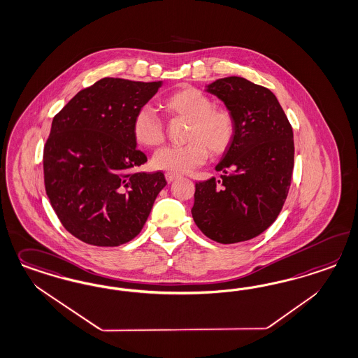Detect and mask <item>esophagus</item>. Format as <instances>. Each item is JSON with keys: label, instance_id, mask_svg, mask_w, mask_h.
<instances>
[{"label": "esophagus", "instance_id": "1", "mask_svg": "<svg viewBox=\"0 0 358 358\" xmlns=\"http://www.w3.org/2000/svg\"><path fill=\"white\" fill-rule=\"evenodd\" d=\"M164 176H166V180L169 182V183H171L173 180H176L178 178H179V175H176V173H164Z\"/></svg>", "mask_w": 358, "mask_h": 358}]
</instances>
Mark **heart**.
Here are the masks:
<instances>
[{
  "mask_svg": "<svg viewBox=\"0 0 358 358\" xmlns=\"http://www.w3.org/2000/svg\"><path fill=\"white\" fill-rule=\"evenodd\" d=\"M167 113L188 121L185 146L163 148L152 155L155 170L185 173L207 161L208 149L220 155L231 146L234 120L231 112L213 106L207 94L195 87H183L163 100ZM131 131L136 142L148 149L159 146L164 139L161 118L150 106H142L133 118Z\"/></svg>",
  "mask_w": 358,
  "mask_h": 358,
  "instance_id": "heart-1",
  "label": "heart"
}]
</instances>
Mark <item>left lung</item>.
<instances>
[{"mask_svg": "<svg viewBox=\"0 0 358 358\" xmlns=\"http://www.w3.org/2000/svg\"><path fill=\"white\" fill-rule=\"evenodd\" d=\"M234 120L231 146L216 166L221 179L195 185L199 229L220 243L248 241L278 217L294 169V133L275 94L238 76L208 84Z\"/></svg>", "mask_w": 358, "mask_h": 358, "instance_id": "8db88e82", "label": "left lung"}]
</instances>
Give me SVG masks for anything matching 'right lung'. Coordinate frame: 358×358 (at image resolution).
Here are the masks:
<instances>
[{"instance_id":"add662e5","label":"right lung","mask_w":358,"mask_h":358,"mask_svg":"<svg viewBox=\"0 0 358 358\" xmlns=\"http://www.w3.org/2000/svg\"><path fill=\"white\" fill-rule=\"evenodd\" d=\"M162 81L104 78L54 117L43 151L45 185L60 222L80 241L118 246L142 231L164 175L133 173L148 161L131 124Z\"/></svg>"}]
</instances>
